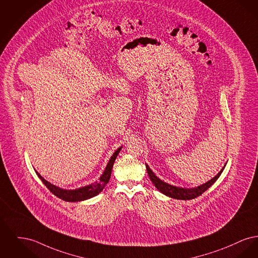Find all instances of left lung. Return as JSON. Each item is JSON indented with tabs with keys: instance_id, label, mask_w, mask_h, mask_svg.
<instances>
[{
	"instance_id": "obj_1",
	"label": "left lung",
	"mask_w": 258,
	"mask_h": 258,
	"mask_svg": "<svg viewBox=\"0 0 258 258\" xmlns=\"http://www.w3.org/2000/svg\"><path fill=\"white\" fill-rule=\"evenodd\" d=\"M224 167H222V169L212 178L210 181L206 182L205 184H202L195 188H182V187H176L173 185H170L167 182L161 180L159 177H157V175H155V173L151 170V168L149 167L148 165H146L147 168V173L153 182V184L155 185V187L164 195H166L167 197L172 198V199H177V200H192L195 198L201 196L205 191H207L214 182L218 179V177L220 176V174L222 173Z\"/></svg>"
}]
</instances>
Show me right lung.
I'll return each mask as SVG.
<instances>
[{"mask_svg": "<svg viewBox=\"0 0 258 258\" xmlns=\"http://www.w3.org/2000/svg\"><path fill=\"white\" fill-rule=\"evenodd\" d=\"M121 147L118 148L115 153L112 155V157L110 158L108 164H107L105 170L103 171L102 175L99 178V181L94 182L90 185H87L85 187H81L78 189H74V190H67V189H62L59 188L48 181H46V179L41 176V174L36 171L37 175L40 177V179L43 181V183L46 186V188L56 197L59 198L63 201L66 202H81V201H85L88 199L94 197L96 195H98L103 188L106 186L107 183L110 180L111 177V172H112V167L115 163V160L118 156V154L121 151Z\"/></svg>", "mask_w": 258, "mask_h": 258, "instance_id": "add662e5", "label": "right lung"}]
</instances>
